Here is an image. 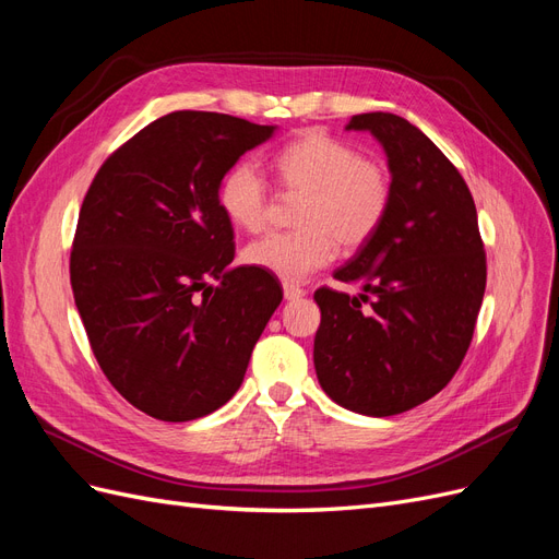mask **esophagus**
I'll use <instances>...</instances> for the list:
<instances>
[{
    "instance_id": "esophagus-1",
    "label": "esophagus",
    "mask_w": 559,
    "mask_h": 559,
    "mask_svg": "<svg viewBox=\"0 0 559 559\" xmlns=\"http://www.w3.org/2000/svg\"><path fill=\"white\" fill-rule=\"evenodd\" d=\"M306 296V292L300 289V286H296V284H284V298L286 300H298V298H302Z\"/></svg>"
}]
</instances>
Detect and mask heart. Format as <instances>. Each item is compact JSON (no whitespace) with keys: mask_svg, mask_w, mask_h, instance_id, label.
I'll use <instances>...</instances> for the list:
<instances>
[{"mask_svg":"<svg viewBox=\"0 0 559 559\" xmlns=\"http://www.w3.org/2000/svg\"><path fill=\"white\" fill-rule=\"evenodd\" d=\"M275 167L286 193L302 198L298 230L267 233L247 245V265L284 282H300L331 263L335 242L359 249L373 238L392 202V179L376 160L329 134L310 132L284 146ZM267 181L257 160L233 165L218 183V207L249 233L265 226Z\"/></svg>","mask_w":559,"mask_h":559,"instance_id":"1","label":"heart"}]
</instances>
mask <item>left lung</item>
I'll list each match as a JSON object with an SVG mask.
<instances>
[{
  "label": "left lung",
  "mask_w": 559,
  "mask_h": 559,
  "mask_svg": "<svg viewBox=\"0 0 559 559\" xmlns=\"http://www.w3.org/2000/svg\"><path fill=\"white\" fill-rule=\"evenodd\" d=\"M345 130L382 146L392 202L333 273L361 294L314 292V370L337 405L389 417L436 396L460 368L483 306L485 251L466 181L425 132L384 111L352 116Z\"/></svg>",
  "instance_id": "8db88e82"
}]
</instances>
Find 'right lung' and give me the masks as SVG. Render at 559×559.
Masks as SVG:
<instances>
[{"mask_svg": "<svg viewBox=\"0 0 559 559\" xmlns=\"http://www.w3.org/2000/svg\"><path fill=\"white\" fill-rule=\"evenodd\" d=\"M275 130L173 111L111 154L83 200L76 310L107 380L151 417L189 421L228 403L282 302L273 275L230 265L233 226L218 207L224 175Z\"/></svg>", "mask_w": 559, "mask_h": 559, "instance_id": "obj_1", "label": "right lung"}]
</instances>
